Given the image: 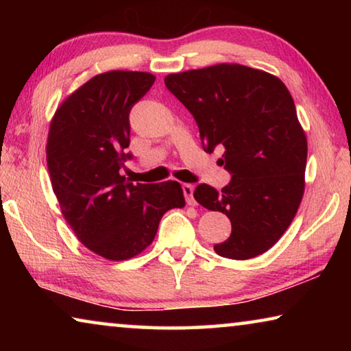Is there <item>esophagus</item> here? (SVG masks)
Here are the masks:
<instances>
[{"instance_id": "obj_1", "label": "esophagus", "mask_w": 351, "mask_h": 351, "mask_svg": "<svg viewBox=\"0 0 351 351\" xmlns=\"http://www.w3.org/2000/svg\"><path fill=\"white\" fill-rule=\"evenodd\" d=\"M193 186L192 184H182V192H184V197H186V201L189 206H195L197 203H195L193 199Z\"/></svg>"}]
</instances>
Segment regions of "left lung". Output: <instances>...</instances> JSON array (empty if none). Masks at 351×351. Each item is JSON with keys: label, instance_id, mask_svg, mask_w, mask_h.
I'll return each mask as SVG.
<instances>
[{"label": "left lung", "instance_id": "left-lung-1", "mask_svg": "<svg viewBox=\"0 0 351 351\" xmlns=\"http://www.w3.org/2000/svg\"><path fill=\"white\" fill-rule=\"evenodd\" d=\"M169 91L192 112L204 152L232 175L218 192L199 184L193 197L228 215L232 232L213 246L221 257L247 260L280 240L305 190L308 144L294 100L278 77L237 63L169 74Z\"/></svg>", "mask_w": 351, "mask_h": 351}]
</instances>
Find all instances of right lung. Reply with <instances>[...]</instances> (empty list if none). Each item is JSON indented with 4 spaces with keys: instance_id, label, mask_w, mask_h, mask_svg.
<instances>
[{
    "instance_id": "obj_1",
    "label": "right lung",
    "mask_w": 351,
    "mask_h": 351,
    "mask_svg": "<svg viewBox=\"0 0 351 351\" xmlns=\"http://www.w3.org/2000/svg\"><path fill=\"white\" fill-rule=\"evenodd\" d=\"M150 73L108 71L58 106L46 161L64 219L83 246L121 261L152 245L162 215L186 206L176 181L134 184L121 175L130 145L132 106L154 83Z\"/></svg>"
}]
</instances>
